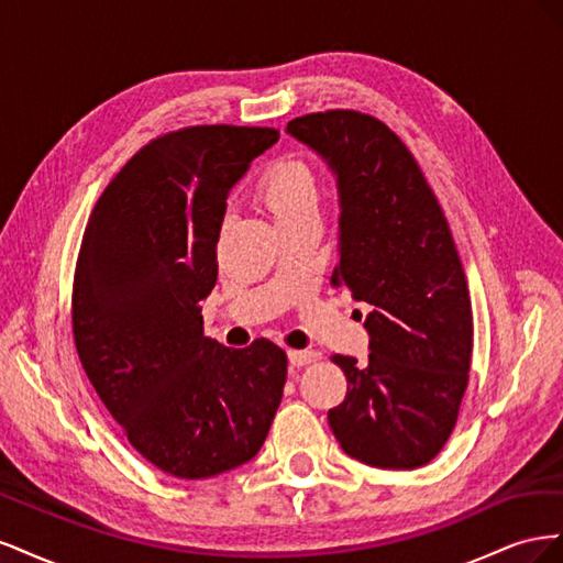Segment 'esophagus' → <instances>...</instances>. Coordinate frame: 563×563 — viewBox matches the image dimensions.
I'll list each match as a JSON object with an SVG mask.
<instances>
[{
    "mask_svg": "<svg viewBox=\"0 0 563 563\" xmlns=\"http://www.w3.org/2000/svg\"><path fill=\"white\" fill-rule=\"evenodd\" d=\"M317 360V354L312 350H288V362H291L294 366H308Z\"/></svg>",
    "mask_w": 563,
    "mask_h": 563,
    "instance_id": "1",
    "label": "esophagus"
}]
</instances>
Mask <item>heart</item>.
Masks as SVG:
<instances>
[{"label":"heart","instance_id":"obj_1","mask_svg":"<svg viewBox=\"0 0 563 563\" xmlns=\"http://www.w3.org/2000/svg\"><path fill=\"white\" fill-rule=\"evenodd\" d=\"M255 197L277 220V225L317 213L319 209V190L312 168L296 157L269 162L255 180Z\"/></svg>","mask_w":563,"mask_h":563}]
</instances>
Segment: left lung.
<instances>
[{
    "mask_svg": "<svg viewBox=\"0 0 563 563\" xmlns=\"http://www.w3.org/2000/svg\"><path fill=\"white\" fill-rule=\"evenodd\" d=\"M338 178L340 261L331 284L371 305L368 364L333 354L347 395L329 424L343 451L383 470L428 465L449 441L472 364L463 263L432 187L399 135L356 110L288 122Z\"/></svg>",
    "mask_w": 563,
    "mask_h": 563,
    "instance_id": "8db88e82",
    "label": "left lung"
}]
</instances>
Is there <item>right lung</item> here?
I'll list each match as a JSON object with an SVG mask.
<instances>
[{"label": "right lung", "mask_w": 563, "mask_h": 563, "mask_svg": "<svg viewBox=\"0 0 563 563\" xmlns=\"http://www.w3.org/2000/svg\"><path fill=\"white\" fill-rule=\"evenodd\" d=\"M277 129L203 124L157 135L98 197L75 269L79 362L129 444L178 479H209L261 451L286 383L267 338L203 335L230 187Z\"/></svg>", "instance_id": "right-lung-1"}]
</instances>
